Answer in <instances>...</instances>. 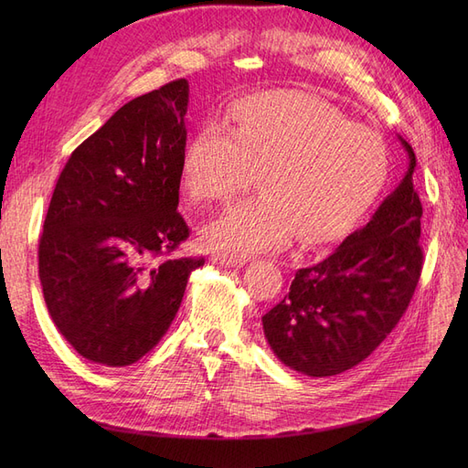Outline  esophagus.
Returning a JSON list of instances; mask_svg holds the SVG:
<instances>
[{
  "mask_svg": "<svg viewBox=\"0 0 468 468\" xmlns=\"http://www.w3.org/2000/svg\"><path fill=\"white\" fill-rule=\"evenodd\" d=\"M215 263L224 265V267H242L246 263V260L238 258V256H226V253H222V256L215 258Z\"/></svg>",
  "mask_w": 468,
  "mask_h": 468,
  "instance_id": "34e87169",
  "label": "esophagus"
}]
</instances>
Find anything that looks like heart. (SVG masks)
<instances>
[{
    "label": "heart",
    "instance_id": "obj_1",
    "mask_svg": "<svg viewBox=\"0 0 468 468\" xmlns=\"http://www.w3.org/2000/svg\"><path fill=\"white\" fill-rule=\"evenodd\" d=\"M260 169L263 195L238 201L212 220L205 244L248 256L342 238L387 181L388 155L369 129L301 91L242 99L229 126L207 122L183 150L181 183L193 203L226 201Z\"/></svg>",
    "mask_w": 468,
    "mask_h": 468
}]
</instances>
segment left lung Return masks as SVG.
<instances>
[{"mask_svg":"<svg viewBox=\"0 0 468 468\" xmlns=\"http://www.w3.org/2000/svg\"><path fill=\"white\" fill-rule=\"evenodd\" d=\"M400 138V136H399ZM408 172L363 229L335 251L296 271L289 292L261 318L275 356L308 377L339 375L385 342L418 287L423 251L416 154Z\"/></svg>","mask_w":468,"mask_h":468,"instance_id":"obj_1","label":"left lung"}]
</instances>
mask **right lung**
I'll use <instances>...</instances> for the list:
<instances>
[{"label": "right lung", "instance_id": "add662e5", "mask_svg": "<svg viewBox=\"0 0 468 468\" xmlns=\"http://www.w3.org/2000/svg\"><path fill=\"white\" fill-rule=\"evenodd\" d=\"M187 80L122 105L72 152L38 244L56 328L81 357L126 367L172 325L203 258L169 260L189 229L177 212Z\"/></svg>", "mask_w": 468, "mask_h": 468}]
</instances>
